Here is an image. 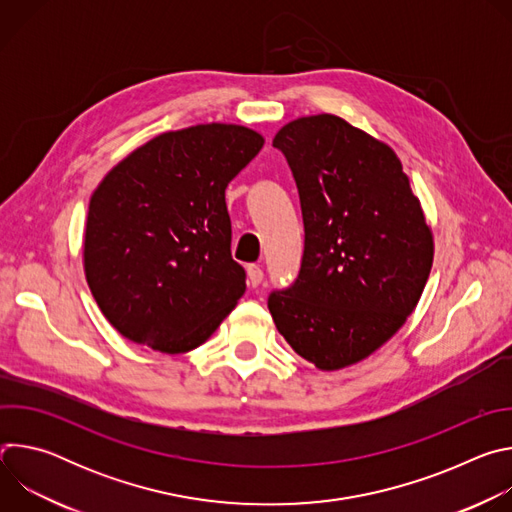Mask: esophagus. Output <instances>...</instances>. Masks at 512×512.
<instances>
[{"label":"esophagus","mask_w":512,"mask_h":512,"mask_svg":"<svg viewBox=\"0 0 512 512\" xmlns=\"http://www.w3.org/2000/svg\"><path fill=\"white\" fill-rule=\"evenodd\" d=\"M247 277H249V283H251L253 287H257V285L263 281V269H261V265H249V267H247Z\"/></svg>","instance_id":"esophagus-1"}]
</instances>
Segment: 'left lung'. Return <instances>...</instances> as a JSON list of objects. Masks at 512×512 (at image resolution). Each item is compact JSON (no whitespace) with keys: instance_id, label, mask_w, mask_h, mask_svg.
Wrapping results in <instances>:
<instances>
[{"instance_id":"1","label":"left lung","mask_w":512,"mask_h":512,"mask_svg":"<svg viewBox=\"0 0 512 512\" xmlns=\"http://www.w3.org/2000/svg\"><path fill=\"white\" fill-rule=\"evenodd\" d=\"M294 174L304 257L271 291L279 334L320 371L381 348L415 310L433 263L419 198L387 143L336 115L300 117L273 137Z\"/></svg>"}]
</instances>
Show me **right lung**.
Masks as SVG:
<instances>
[{"label":"right lung","instance_id":"1","mask_svg":"<svg viewBox=\"0 0 512 512\" xmlns=\"http://www.w3.org/2000/svg\"><path fill=\"white\" fill-rule=\"evenodd\" d=\"M263 135L229 123L162 133L97 186L85 227V275L113 328L166 354L210 338L245 294L231 255L229 182Z\"/></svg>","mask_w":512,"mask_h":512}]
</instances>
